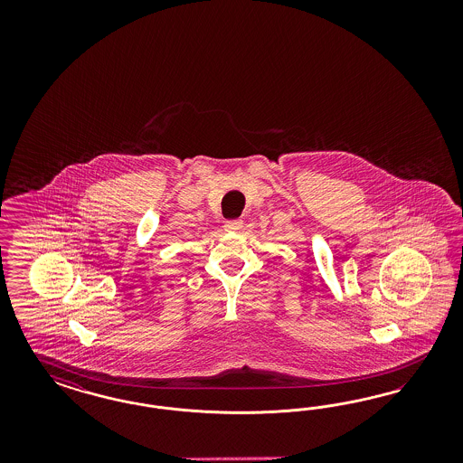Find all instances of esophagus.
<instances>
[{
	"mask_svg": "<svg viewBox=\"0 0 463 463\" xmlns=\"http://www.w3.org/2000/svg\"><path fill=\"white\" fill-rule=\"evenodd\" d=\"M225 231H229V232H238L239 229L242 227V221H227L224 224Z\"/></svg>",
	"mask_w": 463,
	"mask_h": 463,
	"instance_id": "obj_1",
	"label": "esophagus"
}]
</instances>
